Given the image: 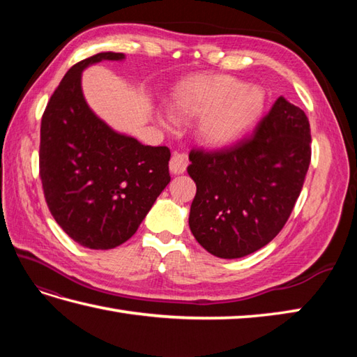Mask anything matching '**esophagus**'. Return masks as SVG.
<instances>
[{"label":"esophagus","instance_id":"1","mask_svg":"<svg viewBox=\"0 0 357 357\" xmlns=\"http://www.w3.org/2000/svg\"><path fill=\"white\" fill-rule=\"evenodd\" d=\"M169 165H170V172L173 174H183L188 165V159L184 153H178V151H174Z\"/></svg>","mask_w":357,"mask_h":357}]
</instances>
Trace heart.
Listing matches in <instances>:
<instances>
[{
	"instance_id": "1",
	"label": "heart",
	"mask_w": 357,
	"mask_h": 357,
	"mask_svg": "<svg viewBox=\"0 0 357 357\" xmlns=\"http://www.w3.org/2000/svg\"><path fill=\"white\" fill-rule=\"evenodd\" d=\"M173 109L183 118H199V139L211 147L238 141L264 109V96L255 86L227 75H198L179 81L172 93ZM158 123L174 128L179 118L169 109L156 110Z\"/></svg>"
}]
</instances>
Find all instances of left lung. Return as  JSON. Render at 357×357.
<instances>
[{"instance_id": "obj_1", "label": "left lung", "mask_w": 357, "mask_h": 357, "mask_svg": "<svg viewBox=\"0 0 357 357\" xmlns=\"http://www.w3.org/2000/svg\"><path fill=\"white\" fill-rule=\"evenodd\" d=\"M305 112L279 96L252 138L227 150L192 151L196 183L188 225L216 257L236 259L282 230L304 185L312 158Z\"/></svg>"}]
</instances>
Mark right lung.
<instances>
[{
  "mask_svg": "<svg viewBox=\"0 0 357 357\" xmlns=\"http://www.w3.org/2000/svg\"><path fill=\"white\" fill-rule=\"evenodd\" d=\"M124 59V53L101 52L75 64L41 121L45 202L58 225L92 250L115 248L130 239L170 183V150L116 132L89 107L82 93L87 67Z\"/></svg>",
  "mask_w": 357,
  "mask_h": 357,
  "instance_id": "obj_1",
  "label": "right lung"
}]
</instances>
